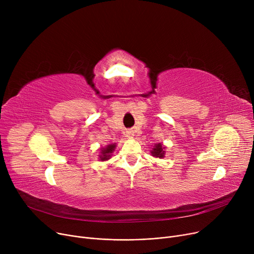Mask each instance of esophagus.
Returning a JSON list of instances; mask_svg holds the SVG:
<instances>
[{
    "instance_id": "esophagus-1",
    "label": "esophagus",
    "mask_w": 254,
    "mask_h": 254,
    "mask_svg": "<svg viewBox=\"0 0 254 254\" xmlns=\"http://www.w3.org/2000/svg\"><path fill=\"white\" fill-rule=\"evenodd\" d=\"M132 136H134V131H132V130H127V137L132 138Z\"/></svg>"
}]
</instances>
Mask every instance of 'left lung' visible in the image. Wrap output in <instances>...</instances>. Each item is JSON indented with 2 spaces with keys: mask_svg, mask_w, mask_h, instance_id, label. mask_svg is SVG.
Returning <instances> with one entry per match:
<instances>
[{
  "mask_svg": "<svg viewBox=\"0 0 254 254\" xmlns=\"http://www.w3.org/2000/svg\"><path fill=\"white\" fill-rule=\"evenodd\" d=\"M151 153H152V155H153V156H155V157H159V158L164 157V155H165V151L163 150L162 143H158V144H156V145H155V147L152 149Z\"/></svg>",
  "mask_w": 254,
  "mask_h": 254,
  "instance_id": "obj_1",
  "label": "left lung"
}]
</instances>
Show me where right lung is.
<instances>
[{"mask_svg": "<svg viewBox=\"0 0 254 254\" xmlns=\"http://www.w3.org/2000/svg\"><path fill=\"white\" fill-rule=\"evenodd\" d=\"M115 149V144H111L108 145L106 148L102 149V155H100L101 157V161H107V159H109L111 156V153L114 151Z\"/></svg>", "mask_w": 254, "mask_h": 254, "instance_id": "add662e5", "label": "right lung"}]
</instances>
